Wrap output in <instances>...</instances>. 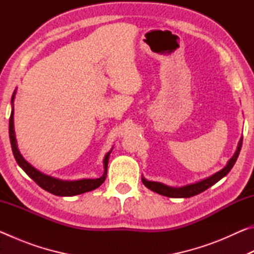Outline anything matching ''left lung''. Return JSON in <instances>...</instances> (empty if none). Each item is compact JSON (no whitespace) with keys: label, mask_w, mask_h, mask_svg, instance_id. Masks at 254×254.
<instances>
[{"label":"left lung","mask_w":254,"mask_h":254,"mask_svg":"<svg viewBox=\"0 0 254 254\" xmlns=\"http://www.w3.org/2000/svg\"><path fill=\"white\" fill-rule=\"evenodd\" d=\"M242 140L243 137L241 136V139L238 143V148H236V151L234 152L233 157L227 161L224 168L221 169L220 171H217V173L213 174L212 176H209L207 178L199 180V182L189 184V185H186V186H182V187H171L162 183L150 182V180L145 179L143 176L141 177V179H142V183L144 186L149 188L150 190L157 192V194H160L162 196L171 197V198H189V197L198 195L200 192L206 190L207 188L212 187L213 185H215L217 182H220L223 177H225V176L230 173L231 169L233 168L236 159L239 157L241 148H242Z\"/></svg>","instance_id":"left-lung-1"}]
</instances>
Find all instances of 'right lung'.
I'll list each match as a JSON object with an SVG mask.
<instances>
[{"mask_svg": "<svg viewBox=\"0 0 254 254\" xmlns=\"http://www.w3.org/2000/svg\"><path fill=\"white\" fill-rule=\"evenodd\" d=\"M16 89L13 92V95L11 98V115H10V122H8V134H10V142L12 147V151H13V156L15 158L18 165L24 170V173L27 174L30 178L34 180L39 186L45 189L50 194H54L56 196H75L79 194H84V192L94 190L101 186V185L104 183L107 175V165H109V158L112 152V148L109 152L105 154L104 160H103V165H104V174H103L100 178L96 179H79V180H62L55 177H51V176L46 175L41 173L38 169L34 168L33 166L30 165V163L25 160L22 157V154L20 153L18 149V144H16V139H15V132H14V97H15Z\"/></svg>", "mask_w": 254, "mask_h": 254, "instance_id": "obj_1", "label": "right lung"}]
</instances>
